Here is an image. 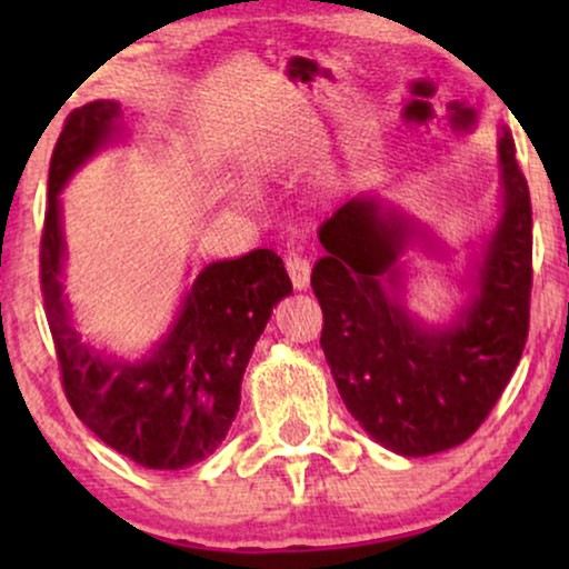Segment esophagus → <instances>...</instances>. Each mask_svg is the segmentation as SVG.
<instances>
[{
	"label": "esophagus",
	"instance_id": "esophagus-1",
	"mask_svg": "<svg viewBox=\"0 0 569 569\" xmlns=\"http://www.w3.org/2000/svg\"><path fill=\"white\" fill-rule=\"evenodd\" d=\"M284 267H287V274L292 279L295 290H306L310 282V261L302 259L300 253H290L284 259Z\"/></svg>",
	"mask_w": 569,
	"mask_h": 569
}]
</instances>
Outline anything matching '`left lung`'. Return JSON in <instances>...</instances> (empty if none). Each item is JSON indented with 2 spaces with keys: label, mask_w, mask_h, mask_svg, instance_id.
<instances>
[{
  "label": "left lung",
  "mask_w": 569,
  "mask_h": 569,
  "mask_svg": "<svg viewBox=\"0 0 569 569\" xmlns=\"http://www.w3.org/2000/svg\"><path fill=\"white\" fill-rule=\"evenodd\" d=\"M502 214L485 243L471 295L448 326L403 306L399 259L435 246L415 217L376 193L349 199L318 230L313 267L321 347L341 401L362 430L399 456H432L469 440L518 368L531 308V197L502 127L497 139Z\"/></svg>",
  "instance_id": "left-lung-1"
}]
</instances>
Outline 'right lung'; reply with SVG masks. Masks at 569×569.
I'll use <instances>...</instances> for the list:
<instances>
[{
	"label": "right lung",
	"mask_w": 569,
	"mask_h": 569,
	"mask_svg": "<svg viewBox=\"0 0 569 569\" xmlns=\"http://www.w3.org/2000/svg\"><path fill=\"white\" fill-rule=\"evenodd\" d=\"M123 131L116 100H92L67 116L49 168L41 238V290L57 345L61 383L74 415L121 456L178 471L214 453L240 407V383L271 308L292 292L269 248L214 261L186 290L166 337L142 360L98 352L72 323L64 295L67 243L61 199L77 170Z\"/></svg>",
	"instance_id": "1"
}]
</instances>
